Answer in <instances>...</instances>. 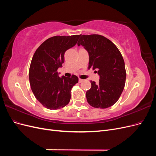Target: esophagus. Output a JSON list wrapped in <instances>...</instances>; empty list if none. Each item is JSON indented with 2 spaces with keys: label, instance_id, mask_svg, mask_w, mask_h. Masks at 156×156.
Masks as SVG:
<instances>
[{
  "label": "esophagus",
  "instance_id": "obj_1",
  "mask_svg": "<svg viewBox=\"0 0 156 156\" xmlns=\"http://www.w3.org/2000/svg\"><path fill=\"white\" fill-rule=\"evenodd\" d=\"M83 81L84 80L82 79H79V83H82Z\"/></svg>",
  "mask_w": 156,
  "mask_h": 156
}]
</instances>
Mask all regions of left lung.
I'll return each mask as SVG.
<instances>
[{"label": "left lung", "instance_id": "obj_1", "mask_svg": "<svg viewBox=\"0 0 156 156\" xmlns=\"http://www.w3.org/2000/svg\"><path fill=\"white\" fill-rule=\"evenodd\" d=\"M80 37L77 45H83L88 51V69H97L100 77L98 84L90 81L91 88L86 93L87 101L95 108L111 107L119 100L124 88V58L117 47L103 36L81 34Z\"/></svg>", "mask_w": 156, "mask_h": 156}]
</instances>
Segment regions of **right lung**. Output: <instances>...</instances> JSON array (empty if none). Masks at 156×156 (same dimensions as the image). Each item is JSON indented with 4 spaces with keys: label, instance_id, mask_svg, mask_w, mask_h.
Masks as SVG:
<instances>
[{
    "label": "right lung",
    "instance_id": "obj_1",
    "mask_svg": "<svg viewBox=\"0 0 156 156\" xmlns=\"http://www.w3.org/2000/svg\"><path fill=\"white\" fill-rule=\"evenodd\" d=\"M80 35L55 36L43 42L33 55L29 68L32 91L41 104L51 110L67 105L76 75L60 77L57 69L64 62V53L77 44Z\"/></svg>",
    "mask_w": 156,
    "mask_h": 156
}]
</instances>
